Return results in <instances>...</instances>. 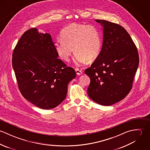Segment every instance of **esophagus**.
Listing matches in <instances>:
<instances>
[{
    "label": "esophagus",
    "instance_id": "34e87169",
    "mask_svg": "<svg viewBox=\"0 0 150 150\" xmlns=\"http://www.w3.org/2000/svg\"><path fill=\"white\" fill-rule=\"evenodd\" d=\"M75 70L77 75H81L83 74V71L81 70H80L79 69H76Z\"/></svg>",
    "mask_w": 150,
    "mask_h": 150
}]
</instances>
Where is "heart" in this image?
<instances>
[{"instance_id":"heart-1","label":"heart","mask_w":150,"mask_h":150,"mask_svg":"<svg viewBox=\"0 0 150 150\" xmlns=\"http://www.w3.org/2000/svg\"><path fill=\"white\" fill-rule=\"evenodd\" d=\"M61 40L54 44L59 57L68 62L74 48V62L77 65L85 64L97 59L102 49L101 34L97 27L92 25L71 23L64 28L60 34Z\"/></svg>"}]
</instances>
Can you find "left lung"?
Segmentation results:
<instances>
[{
  "instance_id": "left-lung-1",
  "label": "left lung",
  "mask_w": 150,
  "mask_h": 150,
  "mask_svg": "<svg viewBox=\"0 0 150 150\" xmlns=\"http://www.w3.org/2000/svg\"><path fill=\"white\" fill-rule=\"evenodd\" d=\"M95 21L103 27V43L100 55L85 70L91 79L87 92L93 101L107 106L128 94L139 58L134 43L122 26L106 20Z\"/></svg>"
}]
</instances>
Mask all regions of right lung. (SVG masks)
<instances>
[{"label":"right lung","mask_w":150,"mask_h":150,"mask_svg":"<svg viewBox=\"0 0 150 150\" xmlns=\"http://www.w3.org/2000/svg\"><path fill=\"white\" fill-rule=\"evenodd\" d=\"M49 33L37 28L26 31L17 44L12 58L19 89L30 103L42 109L57 107L66 98L74 69L58 58Z\"/></svg>","instance_id":"obj_1"}]
</instances>
